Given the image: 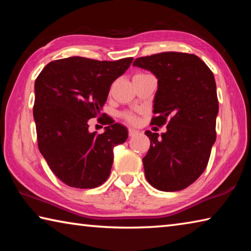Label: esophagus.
Listing matches in <instances>:
<instances>
[{
    "label": "esophagus",
    "mask_w": 251,
    "mask_h": 251,
    "mask_svg": "<svg viewBox=\"0 0 251 251\" xmlns=\"http://www.w3.org/2000/svg\"><path fill=\"white\" fill-rule=\"evenodd\" d=\"M136 135H138V130H136L134 128H129L128 129V136H129V137H134V136H136Z\"/></svg>",
    "instance_id": "obj_1"
}]
</instances>
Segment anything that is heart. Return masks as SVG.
Wrapping results in <instances>:
<instances>
[{
	"instance_id": "obj_1",
	"label": "heart",
	"mask_w": 251,
	"mask_h": 251,
	"mask_svg": "<svg viewBox=\"0 0 251 251\" xmlns=\"http://www.w3.org/2000/svg\"><path fill=\"white\" fill-rule=\"evenodd\" d=\"M124 117H125L126 121H128L129 123H133V124H135V123H137V117H136L135 115H133V114L126 113V114H124Z\"/></svg>"
}]
</instances>
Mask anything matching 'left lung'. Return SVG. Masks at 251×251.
I'll list each match as a JSON object with an SVG mask.
<instances>
[{"instance_id":"1","label":"left lung","mask_w":251,"mask_h":251,"mask_svg":"<svg viewBox=\"0 0 251 251\" xmlns=\"http://www.w3.org/2000/svg\"><path fill=\"white\" fill-rule=\"evenodd\" d=\"M133 65L158 79L151 124L167 122L166 133L145 134L151 147L143 158L147 181L177 192L201 175L216 141L218 99L212 72L194 54L164 52L136 58Z\"/></svg>"}]
</instances>
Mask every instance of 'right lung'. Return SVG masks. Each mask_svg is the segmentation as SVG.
I'll return each instance as SVG.
<instances>
[{
    "label": "right lung",
    "instance_id": "obj_1",
    "mask_svg": "<svg viewBox=\"0 0 251 251\" xmlns=\"http://www.w3.org/2000/svg\"><path fill=\"white\" fill-rule=\"evenodd\" d=\"M133 57L118 61L73 56L46 65L34 85L33 116L41 154L55 176L75 188H95L107 179L114 147L128 133L107 123L104 133L88 130L107 100L110 85L126 72Z\"/></svg>",
    "mask_w": 251,
    "mask_h": 251
}]
</instances>
